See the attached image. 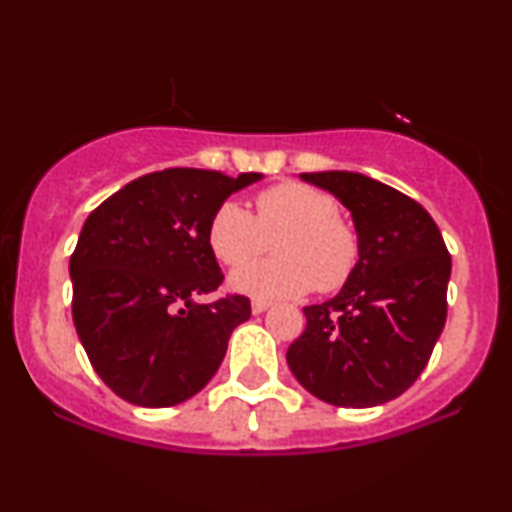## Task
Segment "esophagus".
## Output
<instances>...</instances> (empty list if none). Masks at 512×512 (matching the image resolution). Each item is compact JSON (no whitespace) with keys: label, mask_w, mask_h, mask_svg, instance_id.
I'll list each match as a JSON object with an SVG mask.
<instances>
[{"label":"esophagus","mask_w":512,"mask_h":512,"mask_svg":"<svg viewBox=\"0 0 512 512\" xmlns=\"http://www.w3.org/2000/svg\"><path fill=\"white\" fill-rule=\"evenodd\" d=\"M269 301H262V298H255V301H252V313L255 315H260V313H264V310H269Z\"/></svg>","instance_id":"esophagus-1"}]
</instances>
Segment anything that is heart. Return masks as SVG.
Returning <instances> with one entry per match:
<instances>
[{
	"instance_id": "1",
	"label": "heart",
	"mask_w": 512,
	"mask_h": 512,
	"mask_svg": "<svg viewBox=\"0 0 512 512\" xmlns=\"http://www.w3.org/2000/svg\"><path fill=\"white\" fill-rule=\"evenodd\" d=\"M269 239L275 241V260L246 265ZM207 243L221 264L238 267L228 279L231 289L262 301L303 296L313 286L320 293L342 289L361 252L356 231L339 219L337 199L303 182L262 190L255 216L236 202L219 204L209 219Z\"/></svg>"
}]
</instances>
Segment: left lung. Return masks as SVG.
<instances>
[{"instance_id": "left-lung-1", "label": "left lung", "mask_w": 512, "mask_h": 512, "mask_svg": "<svg viewBox=\"0 0 512 512\" xmlns=\"http://www.w3.org/2000/svg\"><path fill=\"white\" fill-rule=\"evenodd\" d=\"M354 219L358 264L330 301L303 308L291 373L334 407H378L426 368L448 315L450 252L436 221L395 187L349 170L301 173Z\"/></svg>"}]
</instances>
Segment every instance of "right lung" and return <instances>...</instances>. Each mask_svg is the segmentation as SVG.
<instances>
[{"label": "right lung", "mask_w": 512, "mask_h": 512, "mask_svg": "<svg viewBox=\"0 0 512 512\" xmlns=\"http://www.w3.org/2000/svg\"><path fill=\"white\" fill-rule=\"evenodd\" d=\"M262 173L166 168L88 214L69 260L72 317L88 361L117 397L173 407L214 378L245 296L197 303L223 274L207 243L211 214Z\"/></svg>", "instance_id": "right-lung-1"}]
</instances>
